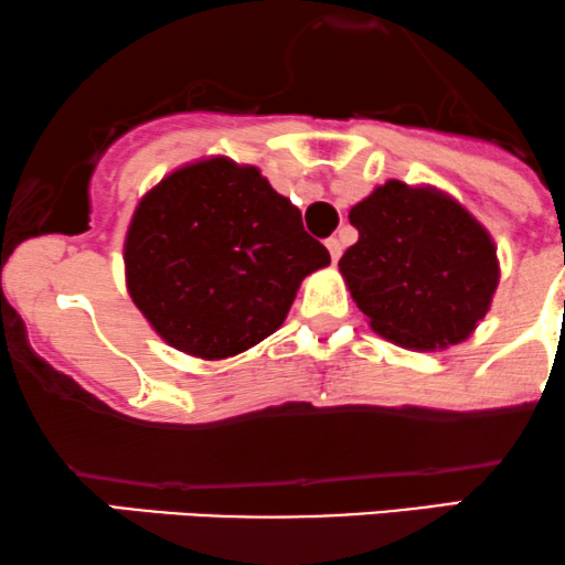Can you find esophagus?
Wrapping results in <instances>:
<instances>
[{
	"instance_id": "obj_1",
	"label": "esophagus",
	"mask_w": 565,
	"mask_h": 565,
	"mask_svg": "<svg viewBox=\"0 0 565 565\" xmlns=\"http://www.w3.org/2000/svg\"><path fill=\"white\" fill-rule=\"evenodd\" d=\"M326 248L331 250L333 262H339V258H341V239L339 237H328L326 239Z\"/></svg>"
}]
</instances>
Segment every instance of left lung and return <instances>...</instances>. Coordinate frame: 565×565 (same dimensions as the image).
<instances>
[{
	"label": "left lung",
	"mask_w": 565,
	"mask_h": 565,
	"mask_svg": "<svg viewBox=\"0 0 565 565\" xmlns=\"http://www.w3.org/2000/svg\"><path fill=\"white\" fill-rule=\"evenodd\" d=\"M358 243L341 256L371 328L408 350L465 341L499 285L493 239L459 202L433 186L386 181L350 211Z\"/></svg>",
	"instance_id": "left-lung-1"
}]
</instances>
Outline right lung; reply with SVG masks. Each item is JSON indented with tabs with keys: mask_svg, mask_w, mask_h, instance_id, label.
I'll return each instance as SVG.
<instances>
[{
	"mask_svg": "<svg viewBox=\"0 0 565 565\" xmlns=\"http://www.w3.org/2000/svg\"><path fill=\"white\" fill-rule=\"evenodd\" d=\"M331 264L299 207L253 164L211 157L138 202L125 237L130 299L175 350L239 354L282 326L301 280Z\"/></svg>",
	"mask_w": 565,
	"mask_h": 565,
	"instance_id": "right-lung-1",
	"label": "right lung"
}]
</instances>
